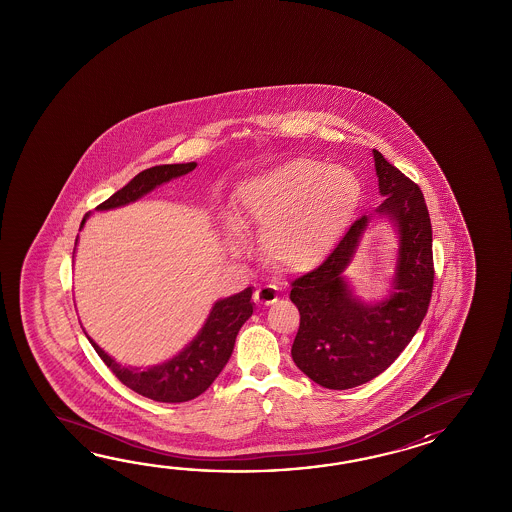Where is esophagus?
I'll return each mask as SVG.
<instances>
[{"mask_svg": "<svg viewBox=\"0 0 512 512\" xmlns=\"http://www.w3.org/2000/svg\"><path fill=\"white\" fill-rule=\"evenodd\" d=\"M278 300V293L274 291L271 285H261L260 289L254 293V302L261 305L274 304Z\"/></svg>", "mask_w": 512, "mask_h": 512, "instance_id": "1", "label": "esophagus"}]
</instances>
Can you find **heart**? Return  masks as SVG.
<instances>
[{"instance_id": "1", "label": "heart", "mask_w": 512, "mask_h": 512, "mask_svg": "<svg viewBox=\"0 0 512 512\" xmlns=\"http://www.w3.org/2000/svg\"><path fill=\"white\" fill-rule=\"evenodd\" d=\"M238 201L243 216L263 230L267 260L282 271H307L344 236L359 207L360 183L344 168L293 159L247 179Z\"/></svg>"}]
</instances>
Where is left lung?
I'll return each instance as SVG.
<instances>
[{
	"mask_svg": "<svg viewBox=\"0 0 512 512\" xmlns=\"http://www.w3.org/2000/svg\"><path fill=\"white\" fill-rule=\"evenodd\" d=\"M382 201L377 214L399 227L395 291L366 305L351 296L342 272L355 254L368 216L357 219L316 269L291 282V302L300 311L294 364L316 384L349 390L388 370L414 338L434 289L432 223L421 188L373 150Z\"/></svg>",
	"mask_w": 512,
	"mask_h": 512,
	"instance_id": "left-lung-1",
	"label": "left lung"
}]
</instances>
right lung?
I'll return each mask as SVG.
<instances>
[{
	"label": "right lung",
	"instance_id": "obj_1",
	"mask_svg": "<svg viewBox=\"0 0 512 512\" xmlns=\"http://www.w3.org/2000/svg\"><path fill=\"white\" fill-rule=\"evenodd\" d=\"M196 166V163L152 166L135 175L128 185L120 188L119 192H115L97 208L109 210L128 205L131 201L148 194L155 186L192 172ZM84 223L86 218L82 219L80 229L84 227ZM251 298L252 289L247 287L241 293L219 300L218 304L212 307L207 324L197 333L190 346H186L174 359L146 370L120 366L98 348L91 338H87L111 373L133 392L157 403H185L207 392L208 386L216 381V377L229 362L236 335L241 326L251 318Z\"/></svg>",
	"mask_w": 512,
	"mask_h": 512
}]
</instances>
